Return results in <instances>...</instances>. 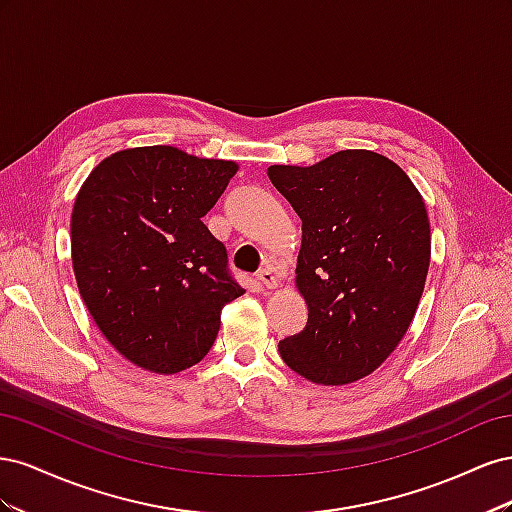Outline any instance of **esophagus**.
<instances>
[{
	"mask_svg": "<svg viewBox=\"0 0 512 512\" xmlns=\"http://www.w3.org/2000/svg\"><path fill=\"white\" fill-rule=\"evenodd\" d=\"M258 282H260V286H265V288H277V277L271 269L258 271Z\"/></svg>",
	"mask_w": 512,
	"mask_h": 512,
	"instance_id": "1",
	"label": "esophagus"
}]
</instances>
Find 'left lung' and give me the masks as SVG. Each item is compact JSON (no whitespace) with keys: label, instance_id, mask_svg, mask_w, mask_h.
Masks as SVG:
<instances>
[{"label":"left lung","instance_id":"left-lung-1","mask_svg":"<svg viewBox=\"0 0 512 512\" xmlns=\"http://www.w3.org/2000/svg\"><path fill=\"white\" fill-rule=\"evenodd\" d=\"M267 175L303 222L294 282L309 314L280 342L282 359L316 384L361 380L389 359L421 301L431 258L423 196L367 149L273 164Z\"/></svg>","mask_w":512,"mask_h":512}]
</instances>
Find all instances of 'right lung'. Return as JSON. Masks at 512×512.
<instances>
[{"mask_svg": "<svg viewBox=\"0 0 512 512\" xmlns=\"http://www.w3.org/2000/svg\"><path fill=\"white\" fill-rule=\"evenodd\" d=\"M237 170L177 147H134L104 158L76 194V284L130 363L153 374L196 365L218 337L222 307L245 292L203 224Z\"/></svg>", "mask_w": 512, "mask_h": 512, "instance_id": "right-lung-1", "label": "right lung"}]
</instances>
